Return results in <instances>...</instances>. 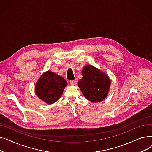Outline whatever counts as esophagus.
Returning <instances> with one entry per match:
<instances>
[{
    "instance_id": "obj_1",
    "label": "esophagus",
    "mask_w": 152,
    "mask_h": 152,
    "mask_svg": "<svg viewBox=\"0 0 152 152\" xmlns=\"http://www.w3.org/2000/svg\"><path fill=\"white\" fill-rule=\"evenodd\" d=\"M69 83H70L71 85H73V86L76 85V81H75L74 80H73V81H69Z\"/></svg>"
}]
</instances>
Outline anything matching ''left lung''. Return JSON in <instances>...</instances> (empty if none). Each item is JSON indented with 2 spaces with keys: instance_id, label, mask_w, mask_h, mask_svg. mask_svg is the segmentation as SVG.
Listing matches in <instances>:
<instances>
[{
  "instance_id": "obj_1",
  "label": "left lung",
  "mask_w": 152,
  "mask_h": 152,
  "mask_svg": "<svg viewBox=\"0 0 152 152\" xmlns=\"http://www.w3.org/2000/svg\"><path fill=\"white\" fill-rule=\"evenodd\" d=\"M83 78L78 86L84 97L92 102H99L107 97L110 86V81L105 73L91 65L83 69Z\"/></svg>"
}]
</instances>
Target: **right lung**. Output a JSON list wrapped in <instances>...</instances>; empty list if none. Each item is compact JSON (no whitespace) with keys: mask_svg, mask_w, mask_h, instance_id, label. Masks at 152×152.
I'll return each mask as SVG.
<instances>
[{"mask_svg":"<svg viewBox=\"0 0 152 152\" xmlns=\"http://www.w3.org/2000/svg\"><path fill=\"white\" fill-rule=\"evenodd\" d=\"M67 83L63 77L48 71L37 81L35 90L37 96L48 104L57 101L61 96Z\"/></svg>","mask_w":152,"mask_h":152,"instance_id":"right-lung-1","label":"right lung"}]
</instances>
